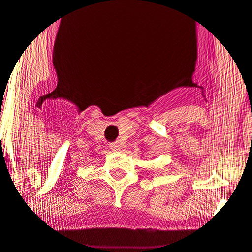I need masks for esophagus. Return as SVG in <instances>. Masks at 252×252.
<instances>
[{
    "label": "esophagus",
    "mask_w": 252,
    "mask_h": 252,
    "mask_svg": "<svg viewBox=\"0 0 252 252\" xmlns=\"http://www.w3.org/2000/svg\"><path fill=\"white\" fill-rule=\"evenodd\" d=\"M110 149L114 150V152H118V150L122 149V145L119 143H112L110 144Z\"/></svg>",
    "instance_id": "obj_1"
}]
</instances>
